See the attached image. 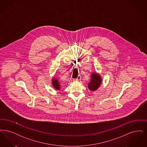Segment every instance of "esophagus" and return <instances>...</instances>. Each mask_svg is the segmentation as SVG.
I'll return each instance as SVG.
<instances>
[{
  "label": "esophagus",
  "instance_id": "1",
  "mask_svg": "<svg viewBox=\"0 0 147 147\" xmlns=\"http://www.w3.org/2000/svg\"><path fill=\"white\" fill-rule=\"evenodd\" d=\"M80 79H81L80 76H78V77H77V78L76 79V80H80Z\"/></svg>",
  "mask_w": 147,
  "mask_h": 147
}]
</instances>
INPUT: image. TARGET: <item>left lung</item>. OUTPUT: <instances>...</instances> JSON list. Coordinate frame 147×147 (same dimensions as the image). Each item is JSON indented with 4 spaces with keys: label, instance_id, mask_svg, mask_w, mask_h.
<instances>
[{
    "label": "left lung",
    "instance_id": "obj_1",
    "mask_svg": "<svg viewBox=\"0 0 147 147\" xmlns=\"http://www.w3.org/2000/svg\"><path fill=\"white\" fill-rule=\"evenodd\" d=\"M101 83V78L100 76L96 73H92L91 75V81L89 83L88 88L91 91L96 90Z\"/></svg>",
    "mask_w": 147,
    "mask_h": 147
}]
</instances>
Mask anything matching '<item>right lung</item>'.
<instances>
[{"instance_id": "right-lung-1", "label": "right lung", "mask_w": 147, "mask_h": 147, "mask_svg": "<svg viewBox=\"0 0 147 147\" xmlns=\"http://www.w3.org/2000/svg\"><path fill=\"white\" fill-rule=\"evenodd\" d=\"M52 85H53V87H55V88L56 90H59L61 87H60V85L58 82V81L57 80V79H53L52 80Z\"/></svg>"}]
</instances>
